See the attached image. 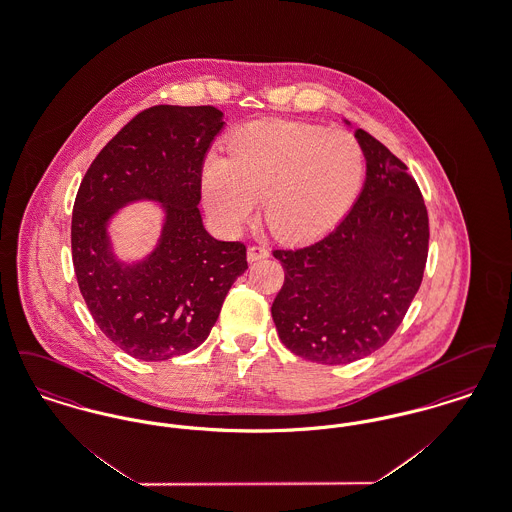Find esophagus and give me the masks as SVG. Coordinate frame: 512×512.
<instances>
[{"label":"esophagus","mask_w":512,"mask_h":512,"mask_svg":"<svg viewBox=\"0 0 512 512\" xmlns=\"http://www.w3.org/2000/svg\"><path fill=\"white\" fill-rule=\"evenodd\" d=\"M268 249L265 245H249L247 247V261L249 263H255V261H261V259H267Z\"/></svg>","instance_id":"obj_1"}]
</instances>
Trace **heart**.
I'll return each instance as SVG.
<instances>
[{
	"label": "heart",
	"mask_w": 512,
	"mask_h": 512,
	"mask_svg": "<svg viewBox=\"0 0 512 512\" xmlns=\"http://www.w3.org/2000/svg\"><path fill=\"white\" fill-rule=\"evenodd\" d=\"M365 172L363 149L343 130L307 122H249L211 155L201 172L207 213L228 234L263 217L280 240H311L332 230L351 207Z\"/></svg>",
	"instance_id": "1"
}]
</instances>
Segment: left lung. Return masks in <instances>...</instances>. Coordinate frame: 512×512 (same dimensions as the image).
<instances>
[{
    "label": "left lung",
    "instance_id": "obj_1",
    "mask_svg": "<svg viewBox=\"0 0 512 512\" xmlns=\"http://www.w3.org/2000/svg\"><path fill=\"white\" fill-rule=\"evenodd\" d=\"M365 186L340 224L313 244L274 249L284 286L272 303L282 343L301 359L347 365L390 340L420 288L428 211L388 147L357 128Z\"/></svg>",
    "mask_w": 512,
    "mask_h": 512
}]
</instances>
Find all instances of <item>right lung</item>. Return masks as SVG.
Returning <instances> with one entry per match:
<instances>
[{
    "mask_svg": "<svg viewBox=\"0 0 512 512\" xmlns=\"http://www.w3.org/2000/svg\"><path fill=\"white\" fill-rule=\"evenodd\" d=\"M224 126L217 107L155 105L99 151L73 209L71 245L80 293L99 330L134 359L167 361L207 340L224 297L247 268L242 242L203 226V161ZM155 200L162 238L142 262L112 251L108 220L128 202Z\"/></svg>",
    "mask_w": 512,
    "mask_h": 512,
    "instance_id": "right-lung-1",
    "label": "right lung"
}]
</instances>
